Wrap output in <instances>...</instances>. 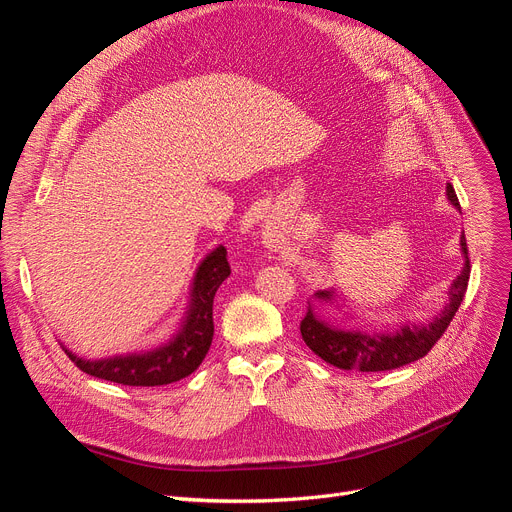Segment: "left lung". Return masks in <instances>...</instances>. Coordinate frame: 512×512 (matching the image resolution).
I'll return each instance as SVG.
<instances>
[{
  "label": "left lung",
  "mask_w": 512,
  "mask_h": 512,
  "mask_svg": "<svg viewBox=\"0 0 512 512\" xmlns=\"http://www.w3.org/2000/svg\"><path fill=\"white\" fill-rule=\"evenodd\" d=\"M446 196L457 209H461L453 185H446ZM461 250L463 258H466V265H463L461 273L451 286V299H448L444 312L433 318L429 324H421V327H401L393 333H367L352 329L348 331L335 329L331 324L318 320L312 312V307H307V312L301 320L303 342L309 346V350L318 354L322 361H327L339 369L386 371L423 359L448 329V324L455 318L457 309L463 301V294L468 290L470 254L466 235H461ZM316 297L320 301H331L333 290H318Z\"/></svg>",
  "instance_id": "8db88e82"
}]
</instances>
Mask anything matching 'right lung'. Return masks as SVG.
Returning <instances> with one entry per match:
<instances>
[{"instance_id":"obj_1","label":"right lung","mask_w":512,"mask_h":512,"mask_svg":"<svg viewBox=\"0 0 512 512\" xmlns=\"http://www.w3.org/2000/svg\"><path fill=\"white\" fill-rule=\"evenodd\" d=\"M228 275V252L220 245L200 262L192 284L190 309L179 333L156 350L100 361H85L70 350L64 352L85 374L126 386H162L190 376L209 352L213 339V297Z\"/></svg>"}]
</instances>
